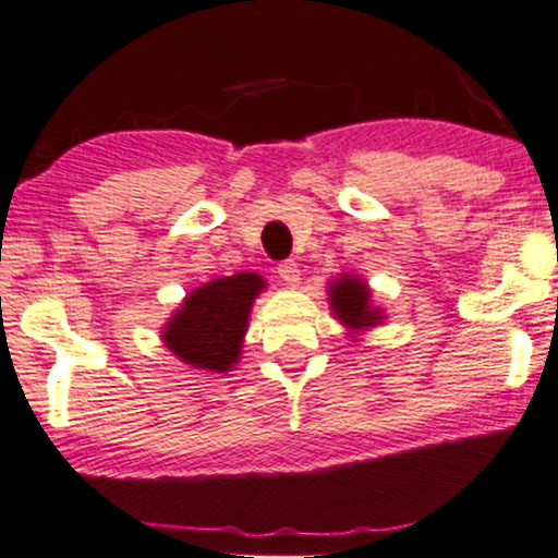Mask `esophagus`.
Masks as SVG:
<instances>
[{"label":"esophagus","mask_w":558,"mask_h":558,"mask_svg":"<svg viewBox=\"0 0 558 558\" xmlns=\"http://www.w3.org/2000/svg\"><path fill=\"white\" fill-rule=\"evenodd\" d=\"M279 279L284 281L287 287H300V266L294 262L279 264Z\"/></svg>","instance_id":"esophagus-1"}]
</instances>
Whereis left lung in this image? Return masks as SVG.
<instances>
[{
  "instance_id": "8db88e82",
  "label": "left lung",
  "mask_w": 558,
  "mask_h": 558,
  "mask_svg": "<svg viewBox=\"0 0 558 558\" xmlns=\"http://www.w3.org/2000/svg\"><path fill=\"white\" fill-rule=\"evenodd\" d=\"M328 305H330L332 317H336V320L345 328V332H349L351 338H356V341L366 330H372L376 325L387 320L385 310L374 305L368 281H364V277H359V274H351V271L330 279Z\"/></svg>"
}]
</instances>
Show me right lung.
<instances>
[{"instance_id":"1","label":"right lung","mask_w":558,"mask_h":558,"mask_svg":"<svg viewBox=\"0 0 558 558\" xmlns=\"http://www.w3.org/2000/svg\"><path fill=\"white\" fill-rule=\"evenodd\" d=\"M266 289L256 271H238L194 287L161 328V341L182 364L228 374L243 353L251 307Z\"/></svg>"}]
</instances>
